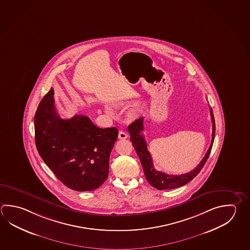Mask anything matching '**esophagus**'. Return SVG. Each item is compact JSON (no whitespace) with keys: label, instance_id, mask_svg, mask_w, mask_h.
<instances>
[{"label":"esophagus","instance_id":"1","mask_svg":"<svg viewBox=\"0 0 250 250\" xmlns=\"http://www.w3.org/2000/svg\"><path fill=\"white\" fill-rule=\"evenodd\" d=\"M127 137V133L124 131H120L118 132V139H120V140H125Z\"/></svg>","mask_w":250,"mask_h":250}]
</instances>
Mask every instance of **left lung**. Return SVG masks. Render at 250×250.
I'll return each instance as SVG.
<instances>
[{
    "instance_id": "1",
    "label": "left lung",
    "mask_w": 250,
    "mask_h": 250,
    "mask_svg": "<svg viewBox=\"0 0 250 250\" xmlns=\"http://www.w3.org/2000/svg\"><path fill=\"white\" fill-rule=\"evenodd\" d=\"M210 116H211L212 121L211 144L208 147L206 155L203 157V160L201 161V163L197 165V167H195L193 170L189 171L188 173L181 175L167 174L165 172L156 170L155 168L150 153H149V151L147 150L146 141L142 134V131L144 130L143 118L137 119L128 126V132L131 136L130 140L132 142V146H134L137 155L139 156L140 161L142 163V168L144 170V174L146 177V181L152 187H154L155 188L158 189V190L177 188L188 184L201 171V170L203 169V165H205L206 161L209 156L212 145L214 142V138H215L216 125H215V119H214L212 108H210Z\"/></svg>"
}]
</instances>
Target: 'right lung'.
Segmentation results:
<instances>
[{"label":"right lung","mask_w":250,"mask_h":250,"mask_svg":"<svg viewBox=\"0 0 250 250\" xmlns=\"http://www.w3.org/2000/svg\"><path fill=\"white\" fill-rule=\"evenodd\" d=\"M48 91L34 116L39 154L67 188L84 192L98 188L108 178L109 155L118 139L116 127H97L85 116L59 117Z\"/></svg>","instance_id":"add662e5"}]
</instances>
